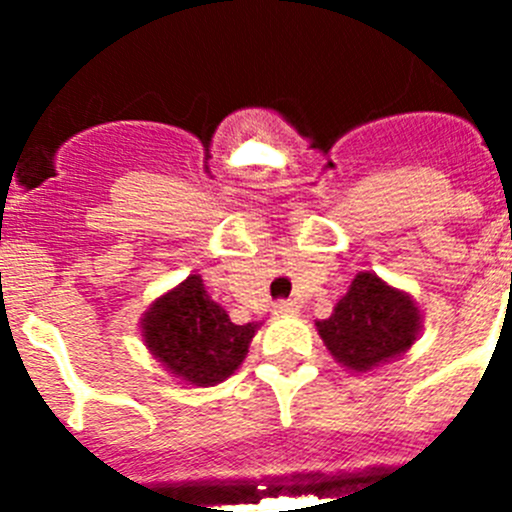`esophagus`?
Instances as JSON below:
<instances>
[{
    "label": "esophagus",
    "mask_w": 512,
    "mask_h": 512,
    "mask_svg": "<svg viewBox=\"0 0 512 512\" xmlns=\"http://www.w3.org/2000/svg\"><path fill=\"white\" fill-rule=\"evenodd\" d=\"M299 312V304L294 299H280L275 302V314H297Z\"/></svg>",
    "instance_id": "esophagus-1"
}]
</instances>
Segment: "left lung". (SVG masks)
I'll use <instances>...</instances> for the list:
<instances>
[{"label":"left lung","instance_id":"left-lung-1","mask_svg":"<svg viewBox=\"0 0 512 512\" xmlns=\"http://www.w3.org/2000/svg\"><path fill=\"white\" fill-rule=\"evenodd\" d=\"M324 347L342 366L369 371L401 356L421 332V312L406 292L374 272H359L332 317L317 322Z\"/></svg>","mask_w":512,"mask_h":512}]
</instances>
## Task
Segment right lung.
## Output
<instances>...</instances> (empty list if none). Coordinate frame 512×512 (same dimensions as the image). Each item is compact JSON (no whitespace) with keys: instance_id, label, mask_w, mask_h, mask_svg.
Segmentation results:
<instances>
[{"instance_id":"right-lung-1","label":"right lung","mask_w":512,"mask_h":512,"mask_svg":"<svg viewBox=\"0 0 512 512\" xmlns=\"http://www.w3.org/2000/svg\"><path fill=\"white\" fill-rule=\"evenodd\" d=\"M257 327V322H230L225 309L205 292L200 275H190L158 297L141 322L151 354L170 374L193 386H215L235 374Z\"/></svg>"}]
</instances>
